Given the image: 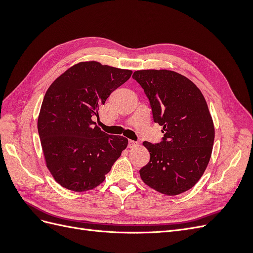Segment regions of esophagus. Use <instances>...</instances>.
<instances>
[{"mask_svg":"<svg viewBox=\"0 0 253 253\" xmlns=\"http://www.w3.org/2000/svg\"><path fill=\"white\" fill-rule=\"evenodd\" d=\"M138 145V142L137 141H134V140H128V148L132 149V148H135Z\"/></svg>","mask_w":253,"mask_h":253,"instance_id":"obj_1","label":"esophagus"}]
</instances>
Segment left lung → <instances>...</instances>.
Returning <instances> with one entry per match:
<instances>
[{
    "instance_id": "1",
    "label": "left lung",
    "mask_w": 253,
    "mask_h": 253,
    "mask_svg": "<svg viewBox=\"0 0 253 253\" xmlns=\"http://www.w3.org/2000/svg\"><path fill=\"white\" fill-rule=\"evenodd\" d=\"M149 98L164 139L143 141L150 162L139 171L145 185L178 195L201 179L212 154L214 125L208 104L195 84L174 71L141 70L133 74Z\"/></svg>"
}]
</instances>
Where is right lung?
<instances>
[{
    "label": "right lung",
    "instance_id": "add662e5",
    "mask_svg": "<svg viewBox=\"0 0 253 253\" xmlns=\"http://www.w3.org/2000/svg\"><path fill=\"white\" fill-rule=\"evenodd\" d=\"M132 71L85 61L73 65L47 88L38 117V132L48 171L65 189L85 192L105 179L127 147L124 136L95 126L99 108Z\"/></svg>",
    "mask_w": 253,
    "mask_h": 253
}]
</instances>
